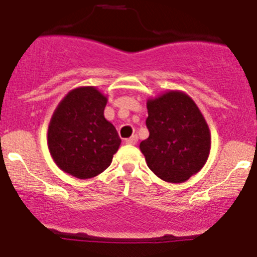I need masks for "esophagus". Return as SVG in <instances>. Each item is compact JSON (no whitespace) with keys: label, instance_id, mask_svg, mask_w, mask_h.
Instances as JSON below:
<instances>
[{"label":"esophagus","instance_id":"34e87169","mask_svg":"<svg viewBox=\"0 0 257 257\" xmlns=\"http://www.w3.org/2000/svg\"><path fill=\"white\" fill-rule=\"evenodd\" d=\"M137 141H138V137H137V134H133L132 137L126 138L125 143L126 145H137Z\"/></svg>","mask_w":257,"mask_h":257}]
</instances>
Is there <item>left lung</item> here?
I'll use <instances>...</instances> for the list:
<instances>
[{"label":"left lung","mask_w":257,"mask_h":257,"mask_svg":"<svg viewBox=\"0 0 257 257\" xmlns=\"http://www.w3.org/2000/svg\"><path fill=\"white\" fill-rule=\"evenodd\" d=\"M150 137L141 151L153 174L167 183H184L204 166L210 152V132L190 96L167 91L147 101Z\"/></svg>","instance_id":"8db88e82"}]
</instances>
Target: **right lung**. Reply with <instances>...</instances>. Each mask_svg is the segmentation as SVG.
<instances>
[{"mask_svg":"<svg viewBox=\"0 0 257 257\" xmlns=\"http://www.w3.org/2000/svg\"><path fill=\"white\" fill-rule=\"evenodd\" d=\"M107 99L93 86L69 91L53 112L48 148L62 171L91 179L110 166L121 141L104 116Z\"/></svg>","mask_w":257,"mask_h":257,"instance_id":"1","label":"right lung"}]
</instances>
